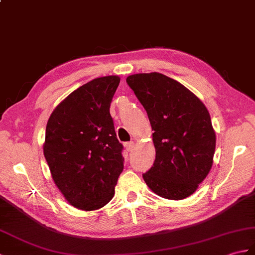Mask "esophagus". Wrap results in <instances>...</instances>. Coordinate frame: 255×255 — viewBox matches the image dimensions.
Instances as JSON below:
<instances>
[{
    "mask_svg": "<svg viewBox=\"0 0 255 255\" xmlns=\"http://www.w3.org/2000/svg\"><path fill=\"white\" fill-rule=\"evenodd\" d=\"M125 147H126V150H127L128 152L131 151V150L133 149V142H132V141L126 142V143H125Z\"/></svg>",
    "mask_w": 255,
    "mask_h": 255,
    "instance_id": "34e87169",
    "label": "esophagus"
}]
</instances>
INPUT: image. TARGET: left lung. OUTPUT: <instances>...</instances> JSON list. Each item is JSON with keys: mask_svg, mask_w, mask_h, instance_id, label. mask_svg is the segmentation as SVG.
I'll return each mask as SVG.
<instances>
[{"mask_svg": "<svg viewBox=\"0 0 255 255\" xmlns=\"http://www.w3.org/2000/svg\"><path fill=\"white\" fill-rule=\"evenodd\" d=\"M127 84L146 111L155 161L143 179L165 199L191 195L208 176L216 137L205 105L179 84L159 73L135 74Z\"/></svg>", "mask_w": 255, "mask_h": 255, "instance_id": "8db88e82", "label": "left lung"}]
</instances>
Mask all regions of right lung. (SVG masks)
Wrapping results in <instances>:
<instances>
[{
	"instance_id": "obj_1",
	"label": "right lung",
	"mask_w": 255,
	"mask_h": 255,
	"mask_svg": "<svg viewBox=\"0 0 255 255\" xmlns=\"http://www.w3.org/2000/svg\"><path fill=\"white\" fill-rule=\"evenodd\" d=\"M120 81L106 76L81 86L58 104L46 124L43 152L53 180L79 210L108 204L124 169V147L110 114Z\"/></svg>"
}]
</instances>
